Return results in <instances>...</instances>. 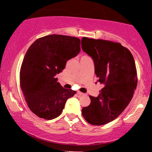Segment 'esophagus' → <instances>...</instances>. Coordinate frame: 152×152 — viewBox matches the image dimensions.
<instances>
[{
	"mask_svg": "<svg viewBox=\"0 0 152 152\" xmlns=\"http://www.w3.org/2000/svg\"><path fill=\"white\" fill-rule=\"evenodd\" d=\"M77 94H78V95H79V96H83V95H85V94L82 93V92H80V91H77Z\"/></svg>",
	"mask_w": 152,
	"mask_h": 152,
	"instance_id": "obj_1",
	"label": "esophagus"
}]
</instances>
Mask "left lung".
<instances>
[{
	"instance_id": "left-lung-1",
	"label": "left lung",
	"mask_w": 152,
	"mask_h": 152,
	"mask_svg": "<svg viewBox=\"0 0 152 152\" xmlns=\"http://www.w3.org/2000/svg\"><path fill=\"white\" fill-rule=\"evenodd\" d=\"M81 48L93 58L96 83L103 88L97 97L90 96L91 104L81 110L92 125H104L116 118L129 105L137 86L135 62L129 50L121 43L83 37Z\"/></svg>"
}]
</instances>
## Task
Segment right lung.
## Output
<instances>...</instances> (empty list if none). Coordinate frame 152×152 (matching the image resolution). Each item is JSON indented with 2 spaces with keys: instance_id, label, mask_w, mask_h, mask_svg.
Returning a JSON list of instances; mask_svg holds the SVG:
<instances>
[{
  "instance_id": "right-lung-1",
  "label": "right lung",
  "mask_w": 152,
  "mask_h": 152,
  "mask_svg": "<svg viewBox=\"0 0 152 152\" xmlns=\"http://www.w3.org/2000/svg\"><path fill=\"white\" fill-rule=\"evenodd\" d=\"M80 45L79 38L53 34L38 38L28 49L20 68V88L29 109L38 117H58L76 94L62 87L56 76L79 53Z\"/></svg>"
}]
</instances>
